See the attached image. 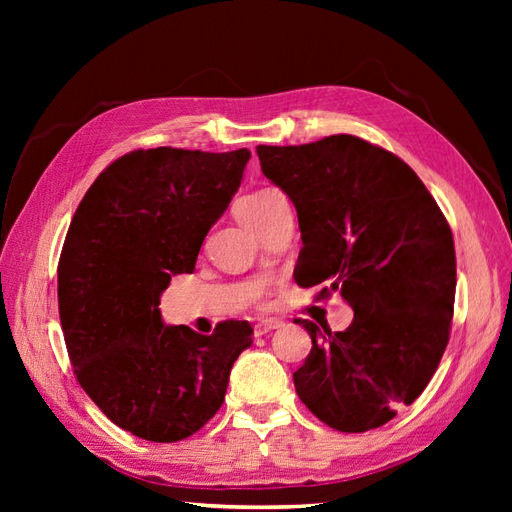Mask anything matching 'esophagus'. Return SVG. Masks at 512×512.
<instances>
[{
	"instance_id": "1",
	"label": "esophagus",
	"mask_w": 512,
	"mask_h": 512,
	"mask_svg": "<svg viewBox=\"0 0 512 512\" xmlns=\"http://www.w3.org/2000/svg\"><path fill=\"white\" fill-rule=\"evenodd\" d=\"M280 327H282L280 320H262V322H258L256 327H254V335L262 337V335H267V333L280 329Z\"/></svg>"
}]
</instances>
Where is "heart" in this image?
<instances>
[{
    "label": "heart",
    "instance_id": "b5f03b06",
    "mask_svg": "<svg viewBox=\"0 0 512 512\" xmlns=\"http://www.w3.org/2000/svg\"><path fill=\"white\" fill-rule=\"evenodd\" d=\"M275 192L277 190H273V188H260L250 194H243L235 203V213L241 220V224L254 230L260 224V220L265 218V213L269 211V203H271Z\"/></svg>",
    "mask_w": 512,
    "mask_h": 512
}]
</instances>
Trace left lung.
<instances>
[{
  "instance_id": "1",
  "label": "left lung",
  "mask_w": 512,
  "mask_h": 512,
  "mask_svg": "<svg viewBox=\"0 0 512 512\" xmlns=\"http://www.w3.org/2000/svg\"><path fill=\"white\" fill-rule=\"evenodd\" d=\"M267 179L297 207L301 288L324 284L354 309L346 331L312 337L294 389L324 425L361 433L389 423L425 391L451 337L457 260L453 232L425 183L395 153L335 134L256 147Z\"/></svg>"
}]
</instances>
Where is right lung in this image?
Instances as JSON below:
<instances>
[{
  "mask_svg": "<svg viewBox=\"0 0 512 512\" xmlns=\"http://www.w3.org/2000/svg\"><path fill=\"white\" fill-rule=\"evenodd\" d=\"M252 153L136 149L108 164L70 222L57 267L59 320L74 376L111 421L149 442L190 438L224 404L252 346L245 320L211 335L166 327L160 294L192 273Z\"/></svg>",
  "mask_w": 512,
  "mask_h": 512,
  "instance_id": "add662e5",
  "label": "right lung"
}]
</instances>
